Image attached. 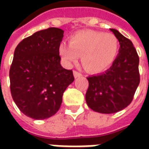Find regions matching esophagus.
Wrapping results in <instances>:
<instances>
[{
    "instance_id": "1",
    "label": "esophagus",
    "mask_w": 149,
    "mask_h": 149,
    "mask_svg": "<svg viewBox=\"0 0 149 149\" xmlns=\"http://www.w3.org/2000/svg\"><path fill=\"white\" fill-rule=\"evenodd\" d=\"M73 76H74L75 78H77L82 77V74H81V72H79L77 71H73Z\"/></svg>"
}]
</instances>
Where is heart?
Segmentation results:
<instances>
[{"instance_id":"heart-1","label":"heart","mask_w":149,"mask_h":149,"mask_svg":"<svg viewBox=\"0 0 149 149\" xmlns=\"http://www.w3.org/2000/svg\"><path fill=\"white\" fill-rule=\"evenodd\" d=\"M119 51V40L114 34L82 31L69 38V45L61 44L59 53L68 65L77 63L81 56L87 70L100 72L112 65Z\"/></svg>"}]
</instances>
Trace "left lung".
<instances>
[{
	"mask_svg": "<svg viewBox=\"0 0 149 149\" xmlns=\"http://www.w3.org/2000/svg\"><path fill=\"white\" fill-rule=\"evenodd\" d=\"M120 43L119 53L108 70L87 77L88 106L100 113H115L130 104L140 84L139 56L129 39L110 29Z\"/></svg>",
	"mask_w": 149,
	"mask_h": 149,
	"instance_id": "obj_1",
	"label": "left lung"
}]
</instances>
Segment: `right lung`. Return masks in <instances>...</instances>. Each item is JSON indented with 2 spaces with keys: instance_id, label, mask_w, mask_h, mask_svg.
I'll use <instances>...</instances> for the list:
<instances>
[{
  "instance_id": "add662e5",
  "label": "right lung",
  "mask_w": 149,
  "mask_h": 149,
  "mask_svg": "<svg viewBox=\"0 0 149 149\" xmlns=\"http://www.w3.org/2000/svg\"><path fill=\"white\" fill-rule=\"evenodd\" d=\"M64 31L49 28L19 43L9 70L12 97L24 115L49 118L58 111L64 92L74 81L61 65L59 47Z\"/></svg>"
}]
</instances>
